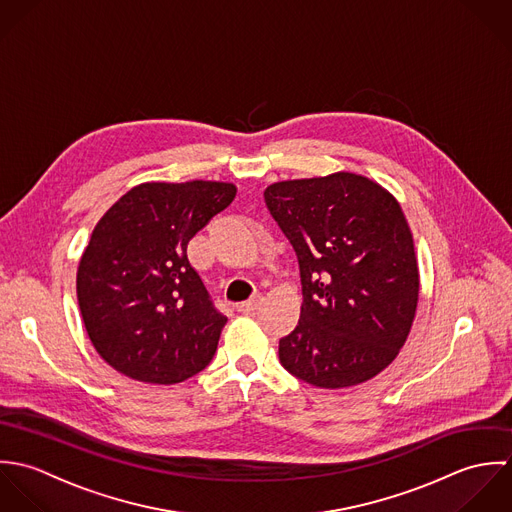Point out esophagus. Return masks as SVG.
I'll return each mask as SVG.
<instances>
[{"mask_svg": "<svg viewBox=\"0 0 512 512\" xmlns=\"http://www.w3.org/2000/svg\"><path fill=\"white\" fill-rule=\"evenodd\" d=\"M259 307V299H251V301H245V303H241L239 305V312H243V314H253L255 310Z\"/></svg>", "mask_w": 512, "mask_h": 512, "instance_id": "esophagus-1", "label": "esophagus"}]
</instances>
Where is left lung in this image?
Listing matches in <instances>:
<instances>
[{
  "label": "left lung",
  "instance_id": "left-lung-1",
  "mask_svg": "<svg viewBox=\"0 0 512 512\" xmlns=\"http://www.w3.org/2000/svg\"><path fill=\"white\" fill-rule=\"evenodd\" d=\"M265 202L297 251L301 320L281 338V364L316 388L372 380L408 340L419 299L413 235L378 182L334 172L275 182Z\"/></svg>",
  "mask_w": 512,
  "mask_h": 512
}]
</instances>
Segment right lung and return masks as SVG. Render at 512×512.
Returning a JSON list of instances; mask_svg holds the SVG:
<instances>
[{"label": "right lung", "mask_w": 512, "mask_h": 512, "mask_svg": "<svg viewBox=\"0 0 512 512\" xmlns=\"http://www.w3.org/2000/svg\"><path fill=\"white\" fill-rule=\"evenodd\" d=\"M235 184L146 182L112 205L77 269L87 334L104 362L146 384H178L211 362L227 318L213 307L188 243Z\"/></svg>", "instance_id": "1"}]
</instances>
